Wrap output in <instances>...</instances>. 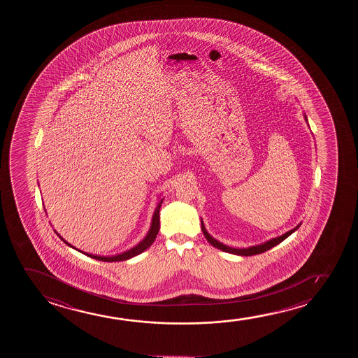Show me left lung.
<instances>
[{
  "mask_svg": "<svg viewBox=\"0 0 358 358\" xmlns=\"http://www.w3.org/2000/svg\"><path fill=\"white\" fill-rule=\"evenodd\" d=\"M306 117V116H304ZM306 121H307V118H306ZM301 225V224H299ZM299 226H296L294 229L292 230H289V232H286L285 235L280 236V237H276V238H273V240L268 241V242H265L263 245H255V247H250V248H243V250H240V248H231L229 245H222L220 243L219 241H216L215 238H213L208 232H206V227L203 225V221H201V231H203V234L206 236V240L208 242L210 243L211 245H214L215 248L217 250H222V252H227V253H232V255H245V257H250V255H260V253H264L266 250H270V248H273L276 245H279L281 243L282 241L286 240L287 237H289L291 234H294V231L297 230L299 227Z\"/></svg>",
  "mask_w": 358,
  "mask_h": 358,
  "instance_id": "left-lung-1",
  "label": "left lung"
}]
</instances>
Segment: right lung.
<instances>
[{
	"label": "right lung",
	"instance_id": "1",
	"mask_svg": "<svg viewBox=\"0 0 358 358\" xmlns=\"http://www.w3.org/2000/svg\"><path fill=\"white\" fill-rule=\"evenodd\" d=\"M162 201H164V199L159 201L157 209L154 211L152 227H150V230L148 232L147 237H145V238H144L139 245H136V247H133L132 250H127V252H123L122 255H113V257H100V255H89V253H84V255H88L90 258H94V259L101 260V262H108V263H110V262H121V260H127L129 259V258H133V257H136V255L143 253L144 250H148V248L152 245V242H154L155 238H157V232L160 230V215H159V211H160V208H162ZM57 236H59L61 240L64 241L66 245H69V247L74 248L73 245H71L69 242H66V241H64L59 234H57ZM74 250H76V248H74ZM79 252H80V250H79ZM80 253H83V252H80Z\"/></svg>",
	"mask_w": 358,
	"mask_h": 358
}]
</instances>
